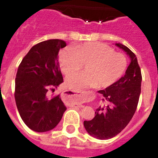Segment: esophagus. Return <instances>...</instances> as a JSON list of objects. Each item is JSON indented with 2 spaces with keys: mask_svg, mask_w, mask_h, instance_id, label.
I'll use <instances>...</instances> for the list:
<instances>
[{
  "mask_svg": "<svg viewBox=\"0 0 158 158\" xmlns=\"http://www.w3.org/2000/svg\"><path fill=\"white\" fill-rule=\"evenodd\" d=\"M64 96L66 98L70 99H84V100H88L89 98V97L88 95L84 94H75L73 91H69V90H66L64 91ZM72 106H75V107H84V106L81 104L76 103V102H73L71 103Z\"/></svg>",
  "mask_w": 158,
  "mask_h": 158,
  "instance_id": "esophagus-1",
  "label": "esophagus"
}]
</instances>
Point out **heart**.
I'll use <instances>...</instances> for the list:
<instances>
[{
    "mask_svg": "<svg viewBox=\"0 0 158 158\" xmlns=\"http://www.w3.org/2000/svg\"><path fill=\"white\" fill-rule=\"evenodd\" d=\"M60 67L65 75L66 85L73 90L97 87L104 89L112 85L123 76L128 66L125 55L116 52L102 43H89L73 47L60 53ZM84 64L85 71L74 73Z\"/></svg>",
    "mask_w": 158,
    "mask_h": 158,
    "instance_id": "b5f03b06",
    "label": "heart"
}]
</instances>
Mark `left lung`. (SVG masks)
Instances as JSON below:
<instances>
[{
  "instance_id": "left-lung-1",
  "label": "left lung",
  "mask_w": 158,
  "mask_h": 158,
  "mask_svg": "<svg viewBox=\"0 0 158 158\" xmlns=\"http://www.w3.org/2000/svg\"><path fill=\"white\" fill-rule=\"evenodd\" d=\"M130 57L125 75L98 93L106 103L99 106L91 120H84L87 132L98 139H109L122 131L135 115L141 93L142 74L135 53L125 46L115 43Z\"/></svg>"
}]
</instances>
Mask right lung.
Masks as SVG:
<instances>
[{"instance_id":"1","label":"right lung","mask_w":158,"mask_h":158,"mask_svg":"<svg viewBox=\"0 0 158 158\" xmlns=\"http://www.w3.org/2000/svg\"><path fill=\"white\" fill-rule=\"evenodd\" d=\"M66 46L60 39H50L36 44L23 57L15 78V99L22 120L36 132L54 129L66 107L60 95L48 97L63 83L58 53Z\"/></svg>"}]
</instances>
